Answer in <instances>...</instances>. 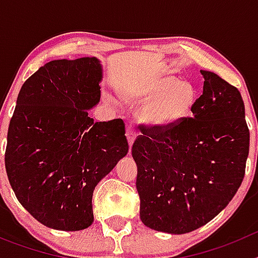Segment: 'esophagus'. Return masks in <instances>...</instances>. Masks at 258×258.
<instances>
[{
  "mask_svg": "<svg viewBox=\"0 0 258 258\" xmlns=\"http://www.w3.org/2000/svg\"><path fill=\"white\" fill-rule=\"evenodd\" d=\"M125 136H126V140H127V145H129V147H132V145L134 143V141H136V132H134V129L132 126H127L126 127V132H125Z\"/></svg>",
  "mask_w": 258,
  "mask_h": 258,
  "instance_id": "34e87169",
  "label": "esophagus"
}]
</instances>
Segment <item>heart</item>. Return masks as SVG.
I'll return each instance as SVG.
<instances>
[{
  "mask_svg": "<svg viewBox=\"0 0 258 258\" xmlns=\"http://www.w3.org/2000/svg\"><path fill=\"white\" fill-rule=\"evenodd\" d=\"M125 101L143 106L140 120L151 129H168L187 120L197 103V90L188 81L172 75H159L122 90ZM106 101L113 102L109 95Z\"/></svg>",
  "mask_w": 258,
  "mask_h": 258,
  "instance_id": "obj_1",
  "label": "heart"
}]
</instances>
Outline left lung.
<instances>
[{
	"label": "left lung",
	"instance_id": "obj_1",
	"mask_svg": "<svg viewBox=\"0 0 258 258\" xmlns=\"http://www.w3.org/2000/svg\"><path fill=\"white\" fill-rule=\"evenodd\" d=\"M192 117L168 129H142L132 147L140 216L146 226L186 234L226 208L244 178L249 131L235 86L211 71Z\"/></svg>",
	"mask_w": 258,
	"mask_h": 258
}]
</instances>
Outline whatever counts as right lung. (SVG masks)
I'll use <instances>...</instances> for the list:
<instances>
[{"instance_id":"obj_1","label":"right lung","mask_w":258,"mask_h":258,"mask_svg":"<svg viewBox=\"0 0 258 258\" xmlns=\"http://www.w3.org/2000/svg\"><path fill=\"white\" fill-rule=\"evenodd\" d=\"M101 60L58 59L23 84L10 120L5 165L18 200L45 226L88 229L93 192L129 146L121 118L94 122Z\"/></svg>"}]
</instances>
